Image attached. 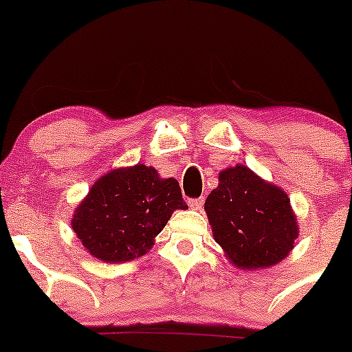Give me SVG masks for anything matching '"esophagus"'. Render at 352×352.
<instances>
[{"label":"esophagus","instance_id":"obj_1","mask_svg":"<svg viewBox=\"0 0 352 352\" xmlns=\"http://www.w3.org/2000/svg\"><path fill=\"white\" fill-rule=\"evenodd\" d=\"M187 202H189L190 208L197 209V211H199V209H202V204H204V199L196 197V199H189V201H187Z\"/></svg>","mask_w":352,"mask_h":352}]
</instances>
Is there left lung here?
<instances>
[{
  "label": "left lung",
  "instance_id": "8db88e82",
  "mask_svg": "<svg viewBox=\"0 0 352 352\" xmlns=\"http://www.w3.org/2000/svg\"><path fill=\"white\" fill-rule=\"evenodd\" d=\"M204 208L216 242L236 267L247 271L281 262L298 239L286 194L243 165L219 173Z\"/></svg>",
  "mask_w": 352,
  "mask_h": 352
}]
</instances>
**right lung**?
Wrapping results in <instances>:
<instances>
[{"label":"right lung","mask_w":352,"mask_h":352,"mask_svg":"<svg viewBox=\"0 0 352 352\" xmlns=\"http://www.w3.org/2000/svg\"><path fill=\"white\" fill-rule=\"evenodd\" d=\"M175 209H187L179 182L160 179L153 166L134 165L97 180L71 226L94 257L126 262L150 250Z\"/></svg>","instance_id":"right-lung-1"}]
</instances>
